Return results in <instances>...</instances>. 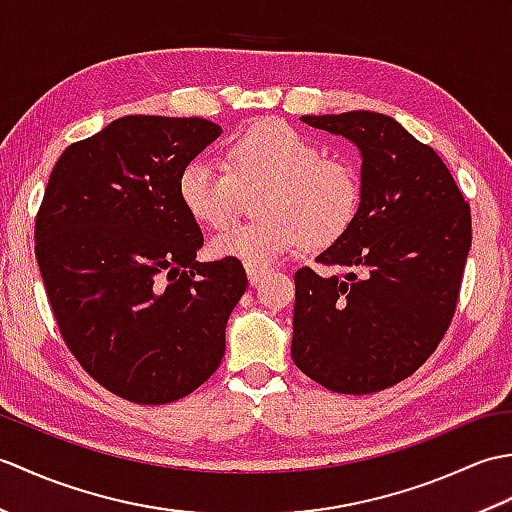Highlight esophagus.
<instances>
[{"label": "esophagus", "instance_id": "esophagus-1", "mask_svg": "<svg viewBox=\"0 0 512 512\" xmlns=\"http://www.w3.org/2000/svg\"><path fill=\"white\" fill-rule=\"evenodd\" d=\"M246 273H248V281H250V284L257 286L259 281H262V277H264L266 273H270V268H248Z\"/></svg>", "mask_w": 512, "mask_h": 512}]
</instances>
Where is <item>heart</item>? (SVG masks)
Masks as SVG:
<instances>
[{"mask_svg":"<svg viewBox=\"0 0 512 512\" xmlns=\"http://www.w3.org/2000/svg\"><path fill=\"white\" fill-rule=\"evenodd\" d=\"M224 169L191 160L178 178L180 202L195 222L222 228L233 220L242 189L264 187L259 220L226 228L211 239L215 257L268 268L306 242L325 248L350 231L361 206V176L352 162L323 149L292 125L266 118L226 147Z\"/></svg>","mask_w":512,"mask_h":512,"instance_id":"heart-1","label":"heart"}]
</instances>
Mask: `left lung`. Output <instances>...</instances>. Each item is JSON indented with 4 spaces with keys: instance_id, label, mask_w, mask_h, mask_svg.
Masks as SVG:
<instances>
[{
    "instance_id": "1",
    "label": "left lung",
    "mask_w": 512,
    "mask_h": 512,
    "mask_svg": "<svg viewBox=\"0 0 512 512\" xmlns=\"http://www.w3.org/2000/svg\"><path fill=\"white\" fill-rule=\"evenodd\" d=\"M363 154L361 206L295 273L292 361L336 394H374L436 352L458 308L471 250V206L429 145L376 112L301 116Z\"/></svg>"
}]
</instances>
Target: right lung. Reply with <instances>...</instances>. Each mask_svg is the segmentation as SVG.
I'll use <instances>...</instances> for the list:
<instances>
[{"mask_svg": "<svg viewBox=\"0 0 512 512\" xmlns=\"http://www.w3.org/2000/svg\"><path fill=\"white\" fill-rule=\"evenodd\" d=\"M220 134L206 118H118L65 149L43 191L35 255L61 339L136 405L213 376L248 286L239 259L195 262L204 237L178 195L184 165Z\"/></svg>", "mask_w": 512, "mask_h": 512, "instance_id": "obj_1", "label": "right lung"}]
</instances>
